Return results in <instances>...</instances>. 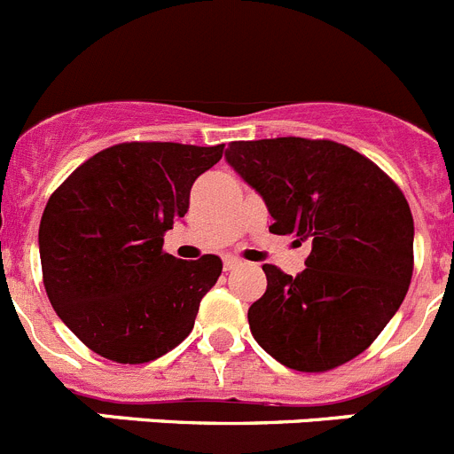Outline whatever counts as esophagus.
<instances>
[{
    "mask_svg": "<svg viewBox=\"0 0 454 454\" xmlns=\"http://www.w3.org/2000/svg\"><path fill=\"white\" fill-rule=\"evenodd\" d=\"M239 265H240V261L236 259V256H224V259H223V268H224V272H230V270L239 268Z\"/></svg>",
    "mask_w": 454,
    "mask_h": 454,
    "instance_id": "34e87169",
    "label": "esophagus"
}]
</instances>
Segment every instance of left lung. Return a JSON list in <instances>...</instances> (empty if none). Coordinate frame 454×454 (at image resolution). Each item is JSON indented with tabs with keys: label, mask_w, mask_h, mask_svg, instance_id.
Here are the masks:
<instances>
[{
	"label": "left lung",
	"mask_w": 454,
	"mask_h": 454,
	"mask_svg": "<svg viewBox=\"0 0 454 454\" xmlns=\"http://www.w3.org/2000/svg\"><path fill=\"white\" fill-rule=\"evenodd\" d=\"M224 160L263 198L270 231L309 243L297 277L263 265L249 306L256 342L297 372H328L364 351L401 309L414 265V220L373 161L326 139L231 141Z\"/></svg>",
	"instance_id": "left-lung-1"
}]
</instances>
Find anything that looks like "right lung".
I'll return each mask as SVG.
<instances>
[{"label":"right lung","instance_id":"1","mask_svg":"<svg viewBox=\"0 0 454 454\" xmlns=\"http://www.w3.org/2000/svg\"><path fill=\"white\" fill-rule=\"evenodd\" d=\"M223 144L132 141L97 153L49 198L40 220L44 288L58 317L98 356L157 360L191 333L223 261L166 254L164 234Z\"/></svg>","mask_w":454,"mask_h":454}]
</instances>
